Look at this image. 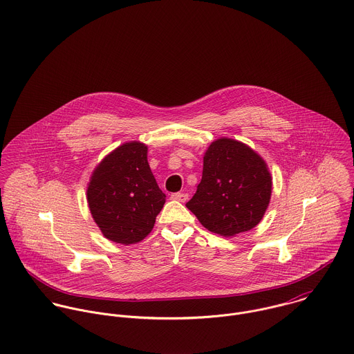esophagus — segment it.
I'll list each match as a JSON object with an SVG mask.
<instances>
[{
	"instance_id": "esophagus-1",
	"label": "esophagus",
	"mask_w": 354,
	"mask_h": 354,
	"mask_svg": "<svg viewBox=\"0 0 354 354\" xmlns=\"http://www.w3.org/2000/svg\"><path fill=\"white\" fill-rule=\"evenodd\" d=\"M171 199L173 201H178L181 203H185L188 201V194H185V192H176V194L171 195Z\"/></svg>"
}]
</instances>
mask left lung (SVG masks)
Masks as SVG:
<instances>
[{
  "mask_svg": "<svg viewBox=\"0 0 354 354\" xmlns=\"http://www.w3.org/2000/svg\"><path fill=\"white\" fill-rule=\"evenodd\" d=\"M272 176L247 144L221 137L203 156L196 194L185 205L213 234L231 237L257 227L269 206Z\"/></svg>",
  "mask_w": 354,
  "mask_h": 354,
  "instance_id": "obj_1",
  "label": "left lung"
}]
</instances>
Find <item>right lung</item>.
Listing matches in <instances>:
<instances>
[{"mask_svg": "<svg viewBox=\"0 0 354 354\" xmlns=\"http://www.w3.org/2000/svg\"><path fill=\"white\" fill-rule=\"evenodd\" d=\"M147 152L140 141L119 145L96 166L86 189L91 214L103 236L124 245L149 235L166 202Z\"/></svg>", "mask_w": 354, "mask_h": 354, "instance_id": "right-lung-1", "label": "right lung"}]
</instances>
